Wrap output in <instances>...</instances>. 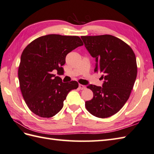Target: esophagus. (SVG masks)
Masks as SVG:
<instances>
[{
    "label": "esophagus",
    "mask_w": 154,
    "mask_h": 154,
    "mask_svg": "<svg viewBox=\"0 0 154 154\" xmlns=\"http://www.w3.org/2000/svg\"><path fill=\"white\" fill-rule=\"evenodd\" d=\"M86 88V86H84V85H82V84H79V89L80 90H84Z\"/></svg>",
    "instance_id": "esophagus-1"
}]
</instances>
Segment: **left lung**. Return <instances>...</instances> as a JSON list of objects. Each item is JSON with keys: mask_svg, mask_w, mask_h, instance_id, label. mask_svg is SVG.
I'll list each match as a JSON object with an SVG mask.
<instances>
[{"mask_svg": "<svg viewBox=\"0 0 154 154\" xmlns=\"http://www.w3.org/2000/svg\"><path fill=\"white\" fill-rule=\"evenodd\" d=\"M84 46L96 58L95 72L102 73V87L88 86L93 98L85 102L91 114L100 118L110 117L127 102L137 76L136 58L131 47L114 36H81Z\"/></svg>", "mask_w": 154, "mask_h": 154, "instance_id": "obj_1", "label": "left lung"}]
</instances>
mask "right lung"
<instances>
[{
	"mask_svg": "<svg viewBox=\"0 0 154 154\" xmlns=\"http://www.w3.org/2000/svg\"><path fill=\"white\" fill-rule=\"evenodd\" d=\"M82 45L79 36L48 34L34 40L24 49L18 76L23 98L34 114L54 116L63 107L69 92L78 87L76 81L64 83L52 72H63L66 56Z\"/></svg>",
	"mask_w": 154,
	"mask_h": 154,
	"instance_id": "right-lung-1",
	"label": "right lung"
}]
</instances>
